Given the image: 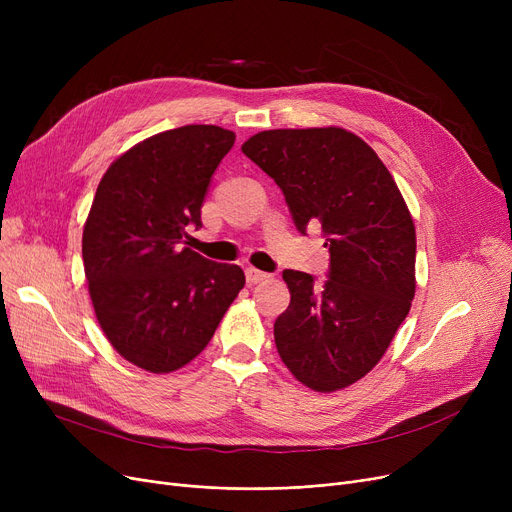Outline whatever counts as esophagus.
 Masks as SVG:
<instances>
[{
  "instance_id": "1",
  "label": "esophagus",
  "mask_w": 512,
  "mask_h": 512,
  "mask_svg": "<svg viewBox=\"0 0 512 512\" xmlns=\"http://www.w3.org/2000/svg\"><path fill=\"white\" fill-rule=\"evenodd\" d=\"M247 284H259V282H263V280H267L270 278V274H265V272H259V270H255V267H247Z\"/></svg>"
}]
</instances>
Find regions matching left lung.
<instances>
[{
    "label": "left lung",
    "instance_id": "1",
    "mask_svg": "<svg viewBox=\"0 0 512 512\" xmlns=\"http://www.w3.org/2000/svg\"><path fill=\"white\" fill-rule=\"evenodd\" d=\"M282 188L301 234L319 224L330 249L324 286L284 270L290 305L274 338L284 365L334 392L384 357L415 297V224L398 186L357 134L338 126L263 130L242 145Z\"/></svg>",
    "mask_w": 512,
    "mask_h": 512
}]
</instances>
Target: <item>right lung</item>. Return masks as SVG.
Segmentation results:
<instances>
[{
	"mask_svg": "<svg viewBox=\"0 0 512 512\" xmlns=\"http://www.w3.org/2000/svg\"><path fill=\"white\" fill-rule=\"evenodd\" d=\"M236 134L188 124L153 134L103 174L83 230L89 294L103 334L145 371L170 373L209 344L245 272L186 245Z\"/></svg>",
	"mask_w": 512,
	"mask_h": 512,
	"instance_id": "obj_1",
	"label": "right lung"
}]
</instances>
